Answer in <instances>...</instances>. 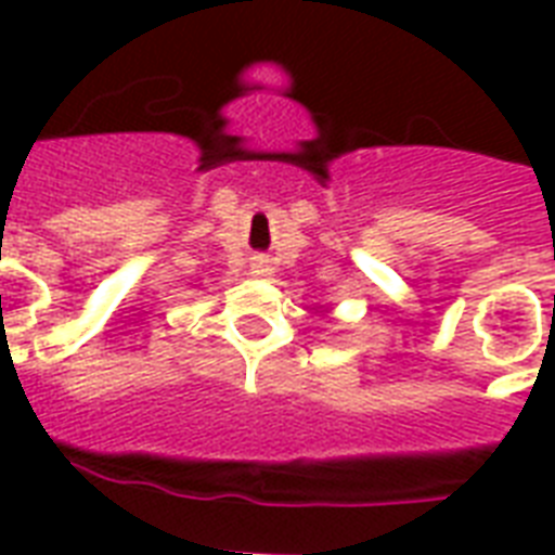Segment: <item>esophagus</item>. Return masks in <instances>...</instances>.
Here are the masks:
<instances>
[{"mask_svg": "<svg viewBox=\"0 0 555 555\" xmlns=\"http://www.w3.org/2000/svg\"><path fill=\"white\" fill-rule=\"evenodd\" d=\"M264 270H268V264H264V261L261 259L253 261V273H264Z\"/></svg>", "mask_w": 555, "mask_h": 555, "instance_id": "1", "label": "esophagus"}]
</instances>
